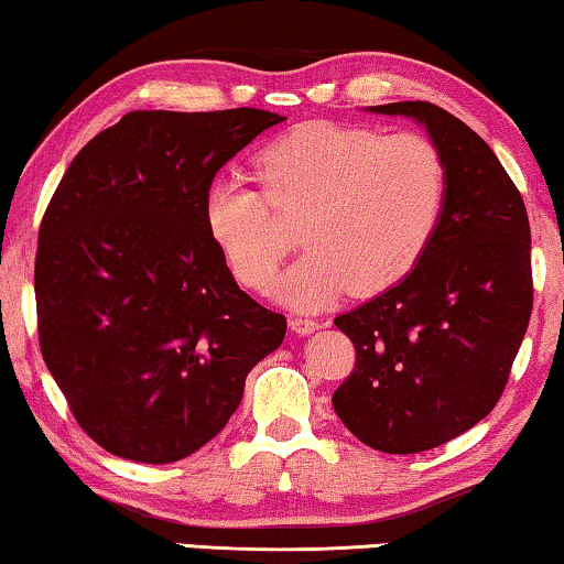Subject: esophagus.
Segmentation results:
<instances>
[{
  "label": "esophagus",
  "mask_w": 564,
  "mask_h": 564,
  "mask_svg": "<svg viewBox=\"0 0 564 564\" xmlns=\"http://www.w3.org/2000/svg\"><path fill=\"white\" fill-rule=\"evenodd\" d=\"M289 326L296 334H301V336H308V334H314V332H318V324L316 318H308V316H291L289 318Z\"/></svg>",
  "instance_id": "1"
}]
</instances>
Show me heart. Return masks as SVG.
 Here are the masks:
<instances>
[{
	"label": "heart",
	"instance_id": "obj_1",
	"mask_svg": "<svg viewBox=\"0 0 564 564\" xmlns=\"http://www.w3.org/2000/svg\"><path fill=\"white\" fill-rule=\"evenodd\" d=\"M246 176H217L202 217L242 285L268 291L293 235L279 217H301L306 253L285 273L281 299L322 308L344 296L380 293L413 271L445 207V164L415 131L375 133L329 121L296 126L256 156Z\"/></svg>",
	"mask_w": 564,
	"mask_h": 564
}]
</instances>
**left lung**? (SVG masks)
<instances>
[{
  "instance_id": "left-lung-1",
  "label": "left lung",
  "mask_w": 564,
  "mask_h": 564,
  "mask_svg": "<svg viewBox=\"0 0 564 564\" xmlns=\"http://www.w3.org/2000/svg\"><path fill=\"white\" fill-rule=\"evenodd\" d=\"M369 111L425 126L448 182L413 271L334 318L357 349L336 415L369 448L405 456L466 433L499 402L532 314V235L514 182L464 121L427 100Z\"/></svg>"
}]
</instances>
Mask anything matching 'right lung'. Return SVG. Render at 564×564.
<instances>
[{
    "label": "right lung",
    "mask_w": 564,
    "mask_h": 564,
    "mask_svg": "<svg viewBox=\"0 0 564 564\" xmlns=\"http://www.w3.org/2000/svg\"><path fill=\"white\" fill-rule=\"evenodd\" d=\"M260 108L133 111L78 151L45 209L35 299L42 359L100 448L172 464L228 425L285 316L240 291L202 217L258 133Z\"/></svg>",
    "instance_id": "obj_1"
}]
</instances>
